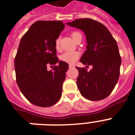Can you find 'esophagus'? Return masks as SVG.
<instances>
[{"instance_id":"esophagus-1","label":"esophagus","mask_w":135,"mask_h":135,"mask_svg":"<svg viewBox=\"0 0 135 135\" xmlns=\"http://www.w3.org/2000/svg\"><path fill=\"white\" fill-rule=\"evenodd\" d=\"M69 68H74V65H72V64H70L69 65Z\"/></svg>"}]
</instances>
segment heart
Masks as SVG:
<instances>
[{
	"instance_id": "heart-1",
	"label": "heart",
	"mask_w": 135,
	"mask_h": 135,
	"mask_svg": "<svg viewBox=\"0 0 135 135\" xmlns=\"http://www.w3.org/2000/svg\"><path fill=\"white\" fill-rule=\"evenodd\" d=\"M80 33L76 31L73 32L71 34V36L73 38L74 40H75L76 37L79 35ZM55 49L57 51H59L60 49V40L59 39H56L55 41ZM79 57V53L78 51H66L64 52L60 57V59L62 61L67 63H70V64H73L74 62H76L78 60Z\"/></svg>"
}]
</instances>
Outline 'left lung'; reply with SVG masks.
Returning <instances> with one entry per match:
<instances>
[{
    "label": "left lung",
    "instance_id": "obj_1",
    "mask_svg": "<svg viewBox=\"0 0 135 135\" xmlns=\"http://www.w3.org/2000/svg\"><path fill=\"white\" fill-rule=\"evenodd\" d=\"M67 24L84 32L87 47L80 61L87 68L93 66L89 72L76 67L79 90L89 100H103L111 94L120 75L121 57L116 40L104 25L92 19H78Z\"/></svg>",
    "mask_w": 135,
    "mask_h": 135
}]
</instances>
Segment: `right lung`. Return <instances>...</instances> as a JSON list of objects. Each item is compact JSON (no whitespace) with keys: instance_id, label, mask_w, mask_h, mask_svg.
Returning a JSON list of instances; mask_svg holds the SVG:
<instances>
[{"instance_id":"1","label":"right lung","mask_w":135,"mask_h":135,"mask_svg":"<svg viewBox=\"0 0 135 135\" xmlns=\"http://www.w3.org/2000/svg\"><path fill=\"white\" fill-rule=\"evenodd\" d=\"M64 28L61 21H37L19 43L15 59L16 81L25 98L36 106H52L62 95L69 68L67 62L59 61L54 45ZM52 64V70L47 71V66Z\"/></svg>"}]
</instances>
